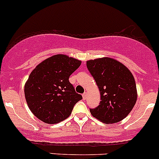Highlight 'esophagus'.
<instances>
[{"label": "esophagus", "instance_id": "obj_1", "mask_svg": "<svg viewBox=\"0 0 159 159\" xmlns=\"http://www.w3.org/2000/svg\"><path fill=\"white\" fill-rule=\"evenodd\" d=\"M82 95H83V98H84V100H85V99H86V98H87V92H84V94H82Z\"/></svg>", "mask_w": 159, "mask_h": 159}]
</instances>
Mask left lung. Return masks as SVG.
Masks as SVG:
<instances>
[{
	"mask_svg": "<svg viewBox=\"0 0 159 159\" xmlns=\"http://www.w3.org/2000/svg\"><path fill=\"white\" fill-rule=\"evenodd\" d=\"M101 95L99 106L91 109V115L106 124L119 122L129 114L137 100L133 75L127 67L110 57L87 61Z\"/></svg>",
	"mask_w": 159,
	"mask_h": 159,
	"instance_id": "obj_1",
	"label": "left lung"
}]
</instances>
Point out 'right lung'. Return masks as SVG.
<instances>
[{"label":"right lung","mask_w":159,"mask_h":159,"mask_svg":"<svg viewBox=\"0 0 159 159\" xmlns=\"http://www.w3.org/2000/svg\"><path fill=\"white\" fill-rule=\"evenodd\" d=\"M80 65V60L57 54L33 69L24 86V94L37 118L46 124H57L70 116L82 95L75 92L68 79Z\"/></svg>","instance_id":"add662e5"}]
</instances>
